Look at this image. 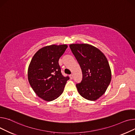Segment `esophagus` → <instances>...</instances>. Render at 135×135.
Here are the masks:
<instances>
[{"instance_id":"esophagus-1","label":"esophagus","mask_w":135,"mask_h":135,"mask_svg":"<svg viewBox=\"0 0 135 135\" xmlns=\"http://www.w3.org/2000/svg\"><path fill=\"white\" fill-rule=\"evenodd\" d=\"M69 76H70V78L71 79H73V78H74V75H73V74H71Z\"/></svg>"}]
</instances>
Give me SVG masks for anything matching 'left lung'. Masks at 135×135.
Masks as SVG:
<instances>
[{
    "label": "left lung",
    "instance_id": "left-lung-1",
    "mask_svg": "<svg viewBox=\"0 0 135 135\" xmlns=\"http://www.w3.org/2000/svg\"><path fill=\"white\" fill-rule=\"evenodd\" d=\"M69 46L82 71V80L76 84L79 94L86 100H98L105 94L112 78L107 58L99 49L89 44H73Z\"/></svg>",
    "mask_w": 135,
    "mask_h": 135
}]
</instances>
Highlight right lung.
<instances>
[{"instance_id": "right-lung-1", "label": "right lung", "mask_w": 135, "mask_h": 135, "mask_svg": "<svg viewBox=\"0 0 135 135\" xmlns=\"http://www.w3.org/2000/svg\"><path fill=\"white\" fill-rule=\"evenodd\" d=\"M68 45H51L38 50L28 69L29 83L37 95L46 101L57 99L64 91L69 77L63 76L59 59Z\"/></svg>"}]
</instances>
